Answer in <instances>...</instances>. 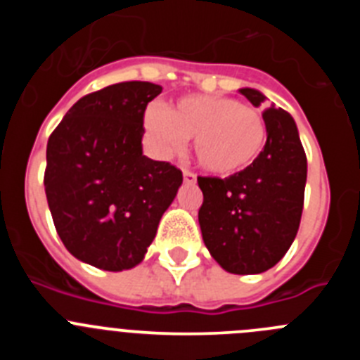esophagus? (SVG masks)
I'll list each match as a JSON object with an SVG mask.
<instances>
[{
    "mask_svg": "<svg viewBox=\"0 0 360 360\" xmlns=\"http://www.w3.org/2000/svg\"><path fill=\"white\" fill-rule=\"evenodd\" d=\"M184 182L186 184H195L196 182V174L193 171L184 169Z\"/></svg>",
    "mask_w": 360,
    "mask_h": 360,
    "instance_id": "34e87169",
    "label": "esophagus"
}]
</instances>
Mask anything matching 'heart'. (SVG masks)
Here are the masks:
<instances>
[{
    "label": "heart",
    "mask_w": 360,
    "mask_h": 360,
    "mask_svg": "<svg viewBox=\"0 0 360 360\" xmlns=\"http://www.w3.org/2000/svg\"><path fill=\"white\" fill-rule=\"evenodd\" d=\"M146 129L162 151L176 153L193 139V153L203 171L214 176H234L262 155L266 122L259 111L221 95H184L162 113H146Z\"/></svg>",
    "instance_id": "obj_1"
}]
</instances>
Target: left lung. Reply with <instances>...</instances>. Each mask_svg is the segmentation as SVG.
I'll list each match as a JSON object with an SVG mask.
<instances>
[{"label": "left lung", "instance_id": "8db88e82", "mask_svg": "<svg viewBox=\"0 0 360 360\" xmlns=\"http://www.w3.org/2000/svg\"><path fill=\"white\" fill-rule=\"evenodd\" d=\"M254 106L265 95L241 88ZM266 142L262 155L234 176H198V211L205 247L231 274H262L290 249L297 234L307 184V155L290 113L274 104L263 111Z\"/></svg>", "mask_w": 360, "mask_h": 360}]
</instances>
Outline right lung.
I'll list each match as a JSON object with an SVG mask.
<instances>
[{
    "label": "right lung",
    "mask_w": 360,
    "mask_h": 360,
    "mask_svg": "<svg viewBox=\"0 0 360 360\" xmlns=\"http://www.w3.org/2000/svg\"><path fill=\"white\" fill-rule=\"evenodd\" d=\"M162 86L119 82L84 95L49 139L44 193L72 256L120 272L144 259L182 171L142 155L144 111Z\"/></svg>",
    "instance_id": "1"
}]
</instances>
